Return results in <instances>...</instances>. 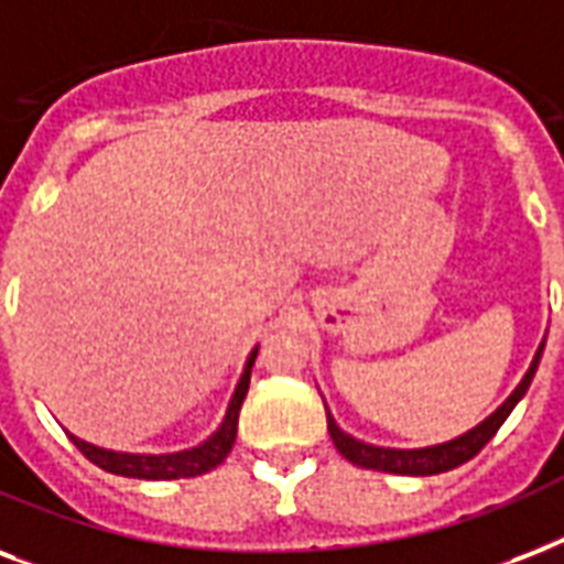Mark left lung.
<instances>
[{"label": "left lung", "instance_id": "obj_1", "mask_svg": "<svg viewBox=\"0 0 564 564\" xmlns=\"http://www.w3.org/2000/svg\"><path fill=\"white\" fill-rule=\"evenodd\" d=\"M541 350H544V344L535 352V359H532L530 370H527V377L521 379V386L514 388L512 397L506 400L500 409H497L491 417L474 426L470 432L459 435V438L447 441V444H435V447H423V449H391V447H373V444H365V441H356L352 435L338 430V423L332 414H326V423H329V435L335 441V447L341 453L344 459L352 462V465H359V468L368 470H386V474H403V477H432V474H444V470H453L465 465L468 459H474L479 449L486 447L488 441L495 438V432L503 426V421L512 414V409L518 405L523 394H527V388H530L532 377H535V370H539L541 361Z\"/></svg>", "mask_w": 564, "mask_h": 564}]
</instances>
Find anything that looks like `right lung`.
<instances>
[{
	"mask_svg": "<svg viewBox=\"0 0 564 564\" xmlns=\"http://www.w3.org/2000/svg\"><path fill=\"white\" fill-rule=\"evenodd\" d=\"M256 352L252 350L247 368H243V377L238 382L232 394V403L226 409V417H223L220 430L214 432L212 438L203 441L199 447L182 449V453H164V456H138V453H115V449H102L87 444V441L69 435L73 444H76L87 459L99 465L108 474H117V477H132V479H187L199 477V474H208L220 465L229 449L235 444V435H238V412H241L243 397H247V388H250V370L252 361H256Z\"/></svg>",
	"mask_w": 564,
	"mask_h": 564,
	"instance_id": "right-lung-1",
	"label": "right lung"
}]
</instances>
